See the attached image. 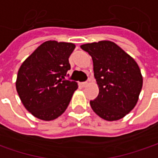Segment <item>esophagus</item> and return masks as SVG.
I'll list each match as a JSON object with an SVG mask.
<instances>
[{"instance_id":"esophagus-1","label":"esophagus","mask_w":158,"mask_h":158,"mask_svg":"<svg viewBox=\"0 0 158 158\" xmlns=\"http://www.w3.org/2000/svg\"><path fill=\"white\" fill-rule=\"evenodd\" d=\"M87 85H88V83H87V82H82V83H81V86H83V87H85V86H86Z\"/></svg>"}]
</instances>
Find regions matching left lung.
<instances>
[{
	"label": "left lung",
	"mask_w": 158,
	"mask_h": 158,
	"mask_svg": "<svg viewBox=\"0 0 158 158\" xmlns=\"http://www.w3.org/2000/svg\"><path fill=\"white\" fill-rule=\"evenodd\" d=\"M93 59L99 94L90 101L93 110L103 119L118 120L136 105L142 87L137 63L112 41L81 45Z\"/></svg>",
	"instance_id": "left-lung-1"
}]
</instances>
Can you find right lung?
<instances>
[{
    "mask_svg": "<svg viewBox=\"0 0 158 158\" xmlns=\"http://www.w3.org/2000/svg\"><path fill=\"white\" fill-rule=\"evenodd\" d=\"M75 45L48 40L24 60L17 73L16 87L25 109L45 121L57 118L65 111L78 88L66 79L71 69L69 57Z\"/></svg>",
    "mask_w": 158,
    "mask_h": 158,
    "instance_id": "1",
    "label": "right lung"
}]
</instances>
